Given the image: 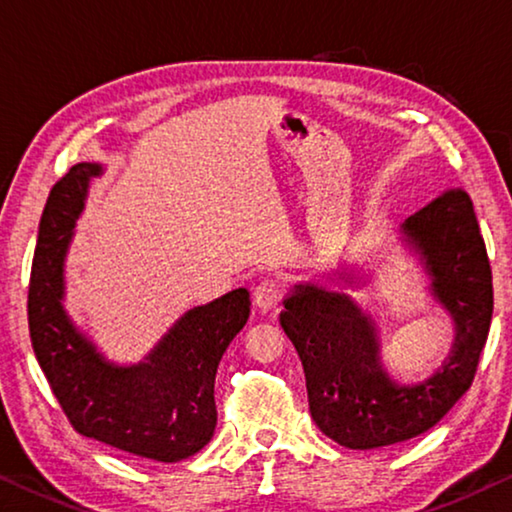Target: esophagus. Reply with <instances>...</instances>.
<instances>
[{
  "label": "esophagus",
  "mask_w": 512,
  "mask_h": 512,
  "mask_svg": "<svg viewBox=\"0 0 512 512\" xmlns=\"http://www.w3.org/2000/svg\"><path fill=\"white\" fill-rule=\"evenodd\" d=\"M253 298H255L257 307H262V310H271V307L278 305L280 298H282V282L275 280V278L262 280L255 287Z\"/></svg>",
  "instance_id": "obj_1"
}]
</instances>
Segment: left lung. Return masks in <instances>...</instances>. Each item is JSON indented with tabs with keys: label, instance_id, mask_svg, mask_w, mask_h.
<instances>
[{
	"label": "left lung",
	"instance_id": "1",
	"mask_svg": "<svg viewBox=\"0 0 512 512\" xmlns=\"http://www.w3.org/2000/svg\"><path fill=\"white\" fill-rule=\"evenodd\" d=\"M401 234L456 330L449 358L431 378L417 385L389 378L376 323L342 291L296 285L280 312V326L303 362L314 424L348 449H378L433 428L472 385L488 342L492 271L472 198L462 189L444 191L405 218Z\"/></svg>",
	"mask_w": 512,
	"mask_h": 512
}]
</instances>
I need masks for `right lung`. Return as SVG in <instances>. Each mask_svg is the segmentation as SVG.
<instances>
[{"label": "right lung", "mask_w": 512, "mask_h": 512, "mask_svg": "<svg viewBox=\"0 0 512 512\" xmlns=\"http://www.w3.org/2000/svg\"><path fill=\"white\" fill-rule=\"evenodd\" d=\"M100 164H77L52 186L29 280V335L56 401L77 433L125 453L177 462L216 428L214 380L225 348L246 326L248 289L193 307L139 364L109 362L63 310V262L88 182Z\"/></svg>", "instance_id": "obj_1"}]
</instances>
